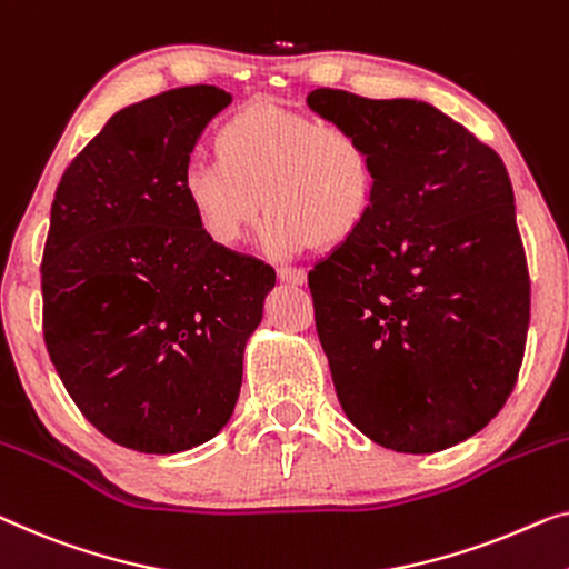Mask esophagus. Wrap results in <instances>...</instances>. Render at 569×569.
I'll return each mask as SVG.
<instances>
[{
    "mask_svg": "<svg viewBox=\"0 0 569 569\" xmlns=\"http://www.w3.org/2000/svg\"><path fill=\"white\" fill-rule=\"evenodd\" d=\"M278 278H281L283 283L303 286V283H307V270H303V268H291V266H281V268H278Z\"/></svg>",
    "mask_w": 569,
    "mask_h": 569,
    "instance_id": "34e87169",
    "label": "esophagus"
}]
</instances>
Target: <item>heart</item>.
<instances>
[{
    "mask_svg": "<svg viewBox=\"0 0 569 569\" xmlns=\"http://www.w3.org/2000/svg\"><path fill=\"white\" fill-rule=\"evenodd\" d=\"M217 158H191L183 197L211 242L232 248L260 214L262 244L291 256L358 232L376 199V152L345 122L252 101L222 122Z\"/></svg>",
    "mask_w": 569,
    "mask_h": 569,
    "instance_id": "heart-1",
    "label": "heart"
}]
</instances>
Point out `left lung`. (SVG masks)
Listing matches in <instances>:
<instances>
[{
	"label": "left lung",
	"instance_id": "1",
	"mask_svg": "<svg viewBox=\"0 0 569 569\" xmlns=\"http://www.w3.org/2000/svg\"><path fill=\"white\" fill-rule=\"evenodd\" d=\"M307 101L376 152L366 222L309 270L337 398L380 447L439 452L503 409L527 347L531 283L506 166L423 101L339 89Z\"/></svg>",
	"mask_w": 569,
	"mask_h": 569
}]
</instances>
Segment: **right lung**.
Listing matches in <instances>:
<instances>
[{"instance_id":"right-lung-1","label":"right lung","mask_w":569,"mask_h":569,"mask_svg":"<svg viewBox=\"0 0 569 569\" xmlns=\"http://www.w3.org/2000/svg\"><path fill=\"white\" fill-rule=\"evenodd\" d=\"M224 89L124 107L71 160L42 250V337L68 396L114 445L183 452L232 417L276 270L211 242L183 168Z\"/></svg>"}]
</instances>
